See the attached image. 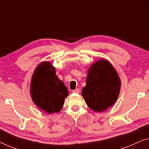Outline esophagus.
Returning <instances> with one entry per match:
<instances>
[{
  "mask_svg": "<svg viewBox=\"0 0 149 149\" xmlns=\"http://www.w3.org/2000/svg\"><path fill=\"white\" fill-rule=\"evenodd\" d=\"M79 92H80V90H79V88H76V89H75V90H72V92H74V93H79Z\"/></svg>",
  "mask_w": 149,
  "mask_h": 149,
  "instance_id": "1",
  "label": "esophagus"
}]
</instances>
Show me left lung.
I'll list each match as a JSON object with an SVG mask.
<instances>
[{
    "instance_id": "8db88e82",
    "label": "left lung",
    "mask_w": 149,
    "mask_h": 149,
    "mask_svg": "<svg viewBox=\"0 0 149 149\" xmlns=\"http://www.w3.org/2000/svg\"><path fill=\"white\" fill-rule=\"evenodd\" d=\"M120 89V79L115 69L107 60L100 59L89 69L81 96L92 110L103 112L116 102Z\"/></svg>"
}]
</instances>
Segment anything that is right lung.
Listing matches in <instances>:
<instances>
[{
	"label": "right lung",
	"instance_id": "add662e5",
	"mask_svg": "<svg viewBox=\"0 0 149 149\" xmlns=\"http://www.w3.org/2000/svg\"><path fill=\"white\" fill-rule=\"evenodd\" d=\"M68 94L67 88L55 75V68L49 62H42L37 66L31 83V95L40 109L49 114L59 112Z\"/></svg>",
	"mask_w": 149,
	"mask_h": 149
}]
</instances>
